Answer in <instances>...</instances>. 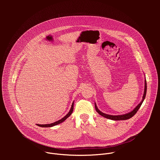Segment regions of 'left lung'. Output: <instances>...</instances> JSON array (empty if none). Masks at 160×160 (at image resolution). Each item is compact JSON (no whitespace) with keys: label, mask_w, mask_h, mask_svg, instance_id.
<instances>
[{"label":"left lung","mask_w":160,"mask_h":160,"mask_svg":"<svg viewBox=\"0 0 160 160\" xmlns=\"http://www.w3.org/2000/svg\"><path fill=\"white\" fill-rule=\"evenodd\" d=\"M146 90H147V83H146V80H145V88H144V95H143V97H142V101L136 106V108H135V109L132 111L131 112H128V113H127V114H125V115H116V116H114V115H107V114H105V113H103L102 112H101V111H99L96 106V104H95V108H96V111L100 115H101L102 117H105L106 118H108V119H110V120H127V119H129L130 118H132L133 116H134L135 115V113L138 112V111L139 110V109L140 108L141 106L142 105L144 99H145V97H146Z\"/></svg>","instance_id":"1"}]
</instances>
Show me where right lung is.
<instances>
[{"label": "right lung", "mask_w": 160, "mask_h": 160, "mask_svg": "<svg viewBox=\"0 0 160 160\" xmlns=\"http://www.w3.org/2000/svg\"><path fill=\"white\" fill-rule=\"evenodd\" d=\"M73 111V104H72V107H71V109H70L69 112H68V113L67 114V115H66V116H64L62 119H61V120H58V121H57V122H54V123H52L45 124V125L37 124V125L39 126V127H53V126H54V125H58V124H59V123L63 122L66 119H67L68 117H69L72 115V113Z\"/></svg>", "instance_id": "obj_1"}]
</instances>
